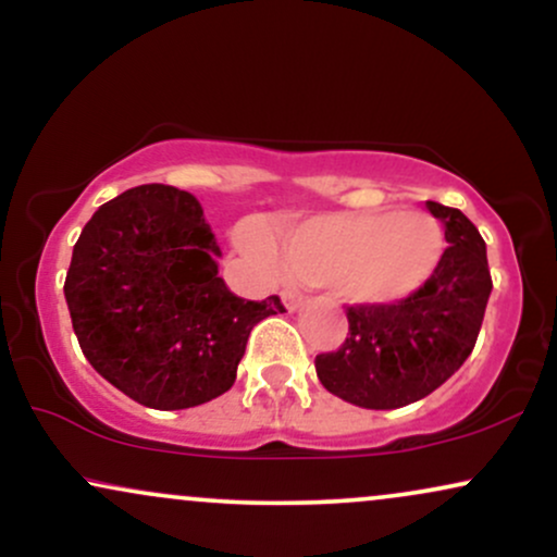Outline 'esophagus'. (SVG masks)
Segmentation results:
<instances>
[{"label": "esophagus", "instance_id": "34e87169", "mask_svg": "<svg viewBox=\"0 0 557 557\" xmlns=\"http://www.w3.org/2000/svg\"><path fill=\"white\" fill-rule=\"evenodd\" d=\"M283 304L287 311H298L300 306H304V296H300L298 290H290V287H287V290H283Z\"/></svg>", "mask_w": 557, "mask_h": 557}]
</instances>
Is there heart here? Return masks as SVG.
Wrapping results in <instances>:
<instances>
[{
  "instance_id": "obj_1",
  "label": "heart",
  "mask_w": 557,
  "mask_h": 557,
  "mask_svg": "<svg viewBox=\"0 0 557 557\" xmlns=\"http://www.w3.org/2000/svg\"><path fill=\"white\" fill-rule=\"evenodd\" d=\"M276 248L259 225L240 230V243L253 259L309 285L335 287L348 304L395 306L417 296L437 274L445 257V230L426 212L372 209V212L319 214L274 225Z\"/></svg>"
}]
</instances>
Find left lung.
Here are the masks:
<instances>
[{
    "mask_svg": "<svg viewBox=\"0 0 557 557\" xmlns=\"http://www.w3.org/2000/svg\"><path fill=\"white\" fill-rule=\"evenodd\" d=\"M445 225V257L417 296L348 306V337L314 367L337 398L374 411L408 406L450 380L474 350L492 290L487 246L461 209L426 201Z\"/></svg>",
    "mask_w": 557,
    "mask_h": 557,
    "instance_id": "obj_1",
    "label": "left lung"
}]
</instances>
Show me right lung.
<instances>
[{"label":"right lung","mask_w":557,"mask_h":557,"mask_svg":"<svg viewBox=\"0 0 557 557\" xmlns=\"http://www.w3.org/2000/svg\"><path fill=\"white\" fill-rule=\"evenodd\" d=\"M194 194L149 183L99 207L83 227L65 300L83 356L127 398L159 411L194 408L233 387L251 330L285 311L246 300Z\"/></svg>","instance_id":"right-lung-1"}]
</instances>
